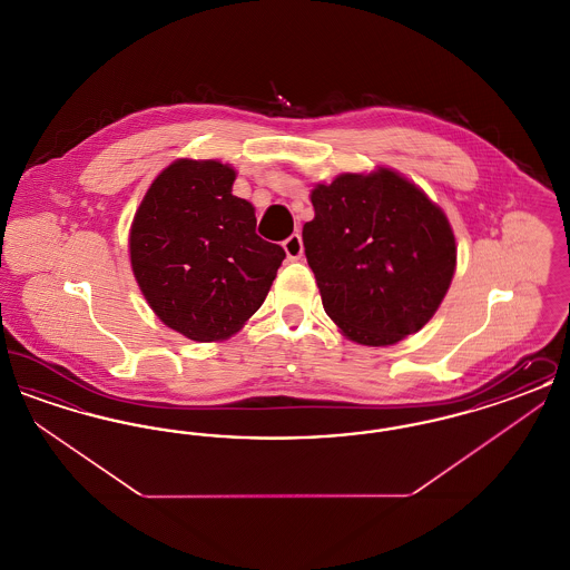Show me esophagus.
<instances>
[{"mask_svg":"<svg viewBox=\"0 0 570 570\" xmlns=\"http://www.w3.org/2000/svg\"><path fill=\"white\" fill-rule=\"evenodd\" d=\"M282 245H284V252H286V256H288L291 261H298V258L303 256V239H301L298 233L291 235Z\"/></svg>","mask_w":570,"mask_h":570,"instance_id":"1","label":"esophagus"}]
</instances>
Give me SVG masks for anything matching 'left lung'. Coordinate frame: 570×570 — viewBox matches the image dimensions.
Wrapping results in <instances>:
<instances>
[{"label":"left lung","mask_w":570,"mask_h":570,"mask_svg":"<svg viewBox=\"0 0 570 570\" xmlns=\"http://www.w3.org/2000/svg\"><path fill=\"white\" fill-rule=\"evenodd\" d=\"M309 198L305 256L340 331L361 346H391L428 325L458 267L444 212L386 166L342 173Z\"/></svg>","instance_id":"1"}]
</instances>
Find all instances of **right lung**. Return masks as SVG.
<instances>
[{
	"instance_id": "right-lung-1",
	"label": "right lung",
	"mask_w": 570,
	"mask_h": 570,
	"mask_svg": "<svg viewBox=\"0 0 570 570\" xmlns=\"http://www.w3.org/2000/svg\"><path fill=\"white\" fill-rule=\"evenodd\" d=\"M235 168L179 158L145 191L130 226L136 284L164 325L191 342L235 335L263 305L282 261L256 235Z\"/></svg>"
}]
</instances>
